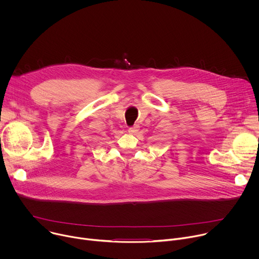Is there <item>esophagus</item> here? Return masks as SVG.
I'll use <instances>...</instances> for the list:
<instances>
[{
  "instance_id": "34e87169",
  "label": "esophagus",
  "mask_w": 259,
  "mask_h": 259,
  "mask_svg": "<svg viewBox=\"0 0 259 259\" xmlns=\"http://www.w3.org/2000/svg\"><path fill=\"white\" fill-rule=\"evenodd\" d=\"M137 131H138V126H137V125H135L134 127H131V128L128 129V132H129L130 134H134V133H136Z\"/></svg>"
}]
</instances>
